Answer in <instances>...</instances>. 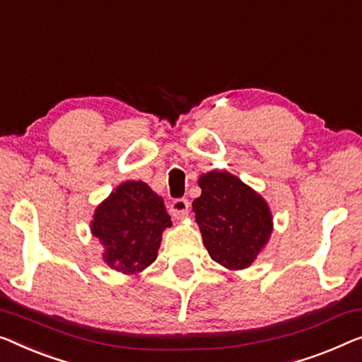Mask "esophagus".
I'll return each instance as SVG.
<instances>
[{"instance_id": "34e87169", "label": "esophagus", "mask_w": 362, "mask_h": 362, "mask_svg": "<svg viewBox=\"0 0 362 362\" xmlns=\"http://www.w3.org/2000/svg\"><path fill=\"white\" fill-rule=\"evenodd\" d=\"M188 211H190V203H188L187 198H177L170 203V213L177 219L187 218Z\"/></svg>"}]
</instances>
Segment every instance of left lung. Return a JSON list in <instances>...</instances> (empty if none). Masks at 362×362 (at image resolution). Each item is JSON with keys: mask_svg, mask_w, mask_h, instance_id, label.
Listing matches in <instances>:
<instances>
[{"mask_svg": "<svg viewBox=\"0 0 362 362\" xmlns=\"http://www.w3.org/2000/svg\"><path fill=\"white\" fill-rule=\"evenodd\" d=\"M198 185L193 211L209 257L228 269L250 267L273 230L267 202L229 172L203 174Z\"/></svg>", "mask_w": 362, "mask_h": 362, "instance_id": "obj_1", "label": "left lung"}]
</instances>
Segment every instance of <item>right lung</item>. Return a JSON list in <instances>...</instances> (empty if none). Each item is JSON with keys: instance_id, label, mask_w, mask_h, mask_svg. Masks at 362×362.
<instances>
[{"instance_id": "obj_1", "label": "right lung", "mask_w": 362, "mask_h": 362, "mask_svg": "<svg viewBox=\"0 0 362 362\" xmlns=\"http://www.w3.org/2000/svg\"><path fill=\"white\" fill-rule=\"evenodd\" d=\"M170 226L164 199L144 182L128 180L97 206L90 230L104 245L107 265L136 274L156 260L163 230Z\"/></svg>"}]
</instances>
